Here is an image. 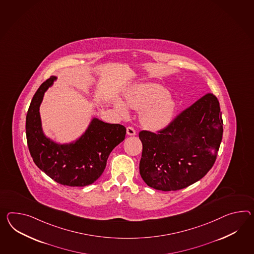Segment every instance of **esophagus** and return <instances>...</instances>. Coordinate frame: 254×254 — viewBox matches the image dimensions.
<instances>
[{
	"label": "esophagus",
	"mask_w": 254,
	"mask_h": 254,
	"mask_svg": "<svg viewBox=\"0 0 254 254\" xmlns=\"http://www.w3.org/2000/svg\"><path fill=\"white\" fill-rule=\"evenodd\" d=\"M127 134L128 136H135L136 135V130L134 129L133 127H127Z\"/></svg>",
	"instance_id": "obj_1"
}]
</instances>
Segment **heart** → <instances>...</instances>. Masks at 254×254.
I'll return each instance as SVG.
<instances>
[{
    "instance_id": "b5f03b06",
    "label": "heart",
    "mask_w": 254,
    "mask_h": 254,
    "mask_svg": "<svg viewBox=\"0 0 254 254\" xmlns=\"http://www.w3.org/2000/svg\"><path fill=\"white\" fill-rule=\"evenodd\" d=\"M127 105L141 112L142 124L150 129H161L173 119L176 108L175 102L164 87L149 83L133 88L126 95ZM121 101H117L116 106L120 114L127 116L128 110Z\"/></svg>"
}]
</instances>
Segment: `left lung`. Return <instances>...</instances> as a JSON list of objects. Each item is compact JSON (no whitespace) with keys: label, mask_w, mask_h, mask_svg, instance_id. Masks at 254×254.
Segmentation results:
<instances>
[{"label":"left lung","mask_w":254,"mask_h":254,"mask_svg":"<svg viewBox=\"0 0 254 254\" xmlns=\"http://www.w3.org/2000/svg\"><path fill=\"white\" fill-rule=\"evenodd\" d=\"M217 97L207 93L157 134L139 132V173L156 190L176 191L202 179L214 165L222 140Z\"/></svg>","instance_id":"left-lung-1"}]
</instances>
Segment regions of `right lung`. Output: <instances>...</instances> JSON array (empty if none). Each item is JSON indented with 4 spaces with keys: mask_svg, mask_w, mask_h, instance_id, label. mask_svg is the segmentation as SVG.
Listing matches in <instances>:
<instances>
[{
    "mask_svg": "<svg viewBox=\"0 0 254 254\" xmlns=\"http://www.w3.org/2000/svg\"><path fill=\"white\" fill-rule=\"evenodd\" d=\"M51 76L37 89L26 115L28 149L43 173L62 186H86L102 175L112 150L125 139L124 126L93 118L80 137L69 143L56 142L45 135L39 106L46 91L56 81Z\"/></svg>",
    "mask_w": 254,
    "mask_h": 254,
    "instance_id": "right-lung-1",
    "label": "right lung"
}]
</instances>
